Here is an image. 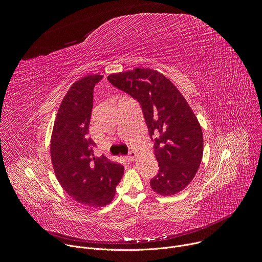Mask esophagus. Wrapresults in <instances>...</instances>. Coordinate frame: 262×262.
Masks as SVG:
<instances>
[{
  "instance_id": "esophagus-1",
  "label": "esophagus",
  "mask_w": 262,
  "mask_h": 262,
  "mask_svg": "<svg viewBox=\"0 0 262 262\" xmlns=\"http://www.w3.org/2000/svg\"><path fill=\"white\" fill-rule=\"evenodd\" d=\"M136 156H137L136 152H134V150H129V152H128V155H127V159H128L129 161H133V160H135Z\"/></svg>"
}]
</instances>
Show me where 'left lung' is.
<instances>
[{
  "label": "left lung",
  "instance_id": "1",
  "mask_svg": "<svg viewBox=\"0 0 262 262\" xmlns=\"http://www.w3.org/2000/svg\"><path fill=\"white\" fill-rule=\"evenodd\" d=\"M107 79L139 102L159 167L150 187L161 195L182 191L193 180L203 157L202 128L182 93L152 69L136 68Z\"/></svg>",
  "mask_w": 262,
  "mask_h": 262
}]
</instances>
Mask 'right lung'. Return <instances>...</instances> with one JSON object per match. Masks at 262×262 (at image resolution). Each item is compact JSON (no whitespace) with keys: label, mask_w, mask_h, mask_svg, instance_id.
Here are the masks:
<instances>
[{"label":"right lung","mask_w":262,"mask_h":262,"mask_svg":"<svg viewBox=\"0 0 262 262\" xmlns=\"http://www.w3.org/2000/svg\"><path fill=\"white\" fill-rule=\"evenodd\" d=\"M103 75H88L71 86L54 123L51 158L57 180L74 201L99 207L112 202L124 168L105 156L96 157L89 137L93 90Z\"/></svg>","instance_id":"obj_1"}]
</instances>
